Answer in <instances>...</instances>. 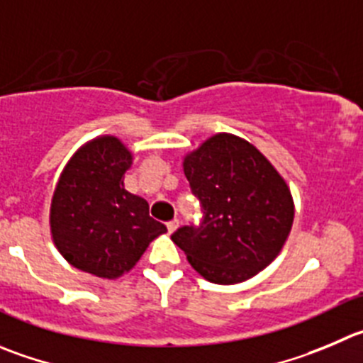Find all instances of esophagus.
I'll use <instances>...</instances> for the list:
<instances>
[{
    "instance_id": "obj_1",
    "label": "esophagus",
    "mask_w": 363,
    "mask_h": 363,
    "mask_svg": "<svg viewBox=\"0 0 363 363\" xmlns=\"http://www.w3.org/2000/svg\"><path fill=\"white\" fill-rule=\"evenodd\" d=\"M178 219H174V220H171V223H167V231L169 233H174L176 231V228H178Z\"/></svg>"
}]
</instances>
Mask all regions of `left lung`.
Wrapping results in <instances>:
<instances>
[{
	"label": "left lung",
	"instance_id": "obj_1",
	"mask_svg": "<svg viewBox=\"0 0 363 363\" xmlns=\"http://www.w3.org/2000/svg\"><path fill=\"white\" fill-rule=\"evenodd\" d=\"M199 226H182L172 242L212 283L246 281L267 267L291 233L294 201L274 165L247 140L217 133L184 158Z\"/></svg>",
	"mask_w": 363,
	"mask_h": 363
}]
</instances>
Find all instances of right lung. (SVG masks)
<instances>
[{"label": "right lung", "instance_id": "obj_1", "mask_svg": "<svg viewBox=\"0 0 363 363\" xmlns=\"http://www.w3.org/2000/svg\"><path fill=\"white\" fill-rule=\"evenodd\" d=\"M133 155L117 137L89 140L71 157L55 187L51 237L62 257L80 271L116 279L167 228L150 217V205L124 189Z\"/></svg>", "mask_w": 363, "mask_h": 363}]
</instances>
